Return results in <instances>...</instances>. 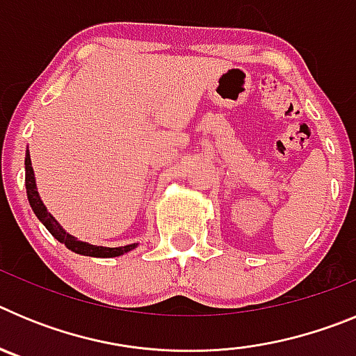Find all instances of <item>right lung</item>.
<instances>
[{"label": "right lung", "instance_id": "right-lung-1", "mask_svg": "<svg viewBox=\"0 0 356 356\" xmlns=\"http://www.w3.org/2000/svg\"><path fill=\"white\" fill-rule=\"evenodd\" d=\"M24 171H26V176H24V184H26V196H28V201H30V207L33 209L35 216L39 217V221L42 222L46 228H48L49 234H51L58 242L65 244V248H69V250L74 251V253H78V254L97 257V259H112V257H119V254L128 253V251H131L135 246H137V244H128V246H121V248L92 246V244L80 242L72 237V235L65 234V229L55 221V217H53L51 213L46 210L44 203L40 201L39 193H37L35 176H33V169H31L30 153H28V151H26V159H24Z\"/></svg>", "mask_w": 356, "mask_h": 356}]
</instances>
